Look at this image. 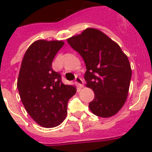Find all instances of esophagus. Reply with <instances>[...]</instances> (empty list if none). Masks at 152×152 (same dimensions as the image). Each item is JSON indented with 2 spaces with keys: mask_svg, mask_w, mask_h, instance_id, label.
I'll return each mask as SVG.
<instances>
[{
  "mask_svg": "<svg viewBox=\"0 0 152 152\" xmlns=\"http://www.w3.org/2000/svg\"><path fill=\"white\" fill-rule=\"evenodd\" d=\"M75 82H76V84H77V85H78L80 88H82V87H83V80L80 78V77H79V76H76Z\"/></svg>",
  "mask_w": 152,
  "mask_h": 152,
  "instance_id": "1",
  "label": "esophagus"
}]
</instances>
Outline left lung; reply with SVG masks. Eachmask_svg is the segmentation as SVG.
I'll list each match as a JSON object with an SVG mask.
<instances>
[{"mask_svg": "<svg viewBox=\"0 0 152 152\" xmlns=\"http://www.w3.org/2000/svg\"><path fill=\"white\" fill-rule=\"evenodd\" d=\"M67 42L85 62L86 86L95 93L89 103L91 111L101 118L116 114L129 89L132 69L127 56L118 43L95 28H87Z\"/></svg>", "mask_w": 152, "mask_h": 152, "instance_id": "8db88e82", "label": "left lung"}]
</instances>
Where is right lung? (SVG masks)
Instances as JSON below:
<instances>
[{"mask_svg": "<svg viewBox=\"0 0 152 152\" xmlns=\"http://www.w3.org/2000/svg\"><path fill=\"white\" fill-rule=\"evenodd\" d=\"M64 44L43 39L33 42L23 56L18 76V91L27 113L44 128L61 124L68 102L76 92L75 86L64 84L60 73L52 69L53 60Z\"/></svg>", "mask_w": 152, "mask_h": 152, "instance_id": "add662e5", "label": "right lung"}]
</instances>
